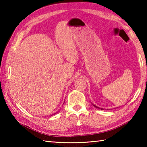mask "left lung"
<instances>
[{
	"label": "left lung",
	"instance_id": "obj_1",
	"mask_svg": "<svg viewBox=\"0 0 147 147\" xmlns=\"http://www.w3.org/2000/svg\"><path fill=\"white\" fill-rule=\"evenodd\" d=\"M93 106H94V107H96V108H98V109H101V110H104V109H103V108H100V107H97V106H96V105H93Z\"/></svg>",
	"mask_w": 147,
	"mask_h": 147
}]
</instances>
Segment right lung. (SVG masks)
Instances as JSON below:
<instances>
[{
	"label": "right lung",
	"mask_w": 147,
	"mask_h": 147,
	"mask_svg": "<svg viewBox=\"0 0 147 147\" xmlns=\"http://www.w3.org/2000/svg\"><path fill=\"white\" fill-rule=\"evenodd\" d=\"M54 114H52V115H54Z\"/></svg>",
	"instance_id": "right-lung-1"
}]
</instances>
